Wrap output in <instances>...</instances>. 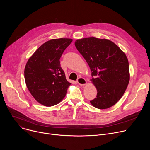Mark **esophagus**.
<instances>
[{
  "mask_svg": "<svg viewBox=\"0 0 150 150\" xmlns=\"http://www.w3.org/2000/svg\"><path fill=\"white\" fill-rule=\"evenodd\" d=\"M77 83H78V84H80V86H84V85L86 84V83H87V81H86V79H84V78L80 77L77 80Z\"/></svg>",
  "mask_w": 150,
  "mask_h": 150,
  "instance_id": "34e87169",
  "label": "esophagus"
}]
</instances>
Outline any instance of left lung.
Returning <instances> with one entry per match:
<instances>
[{"label": "left lung", "mask_w": 150, "mask_h": 150, "mask_svg": "<svg viewBox=\"0 0 150 150\" xmlns=\"http://www.w3.org/2000/svg\"><path fill=\"white\" fill-rule=\"evenodd\" d=\"M75 45L88 62L93 76L91 80L97 91L91 105L100 109L114 106L123 96L130 79L125 53L107 39H80Z\"/></svg>", "instance_id": "1"}]
</instances>
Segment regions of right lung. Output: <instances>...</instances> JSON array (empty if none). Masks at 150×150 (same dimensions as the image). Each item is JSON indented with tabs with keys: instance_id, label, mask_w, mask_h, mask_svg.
<instances>
[{
	"instance_id": "right-lung-1",
	"label": "right lung",
	"mask_w": 150,
	"mask_h": 150,
	"mask_svg": "<svg viewBox=\"0 0 150 150\" xmlns=\"http://www.w3.org/2000/svg\"><path fill=\"white\" fill-rule=\"evenodd\" d=\"M72 39H52L41 45L28 60L24 77L34 98L45 106L58 104L71 84L61 67L59 59Z\"/></svg>"
}]
</instances>
